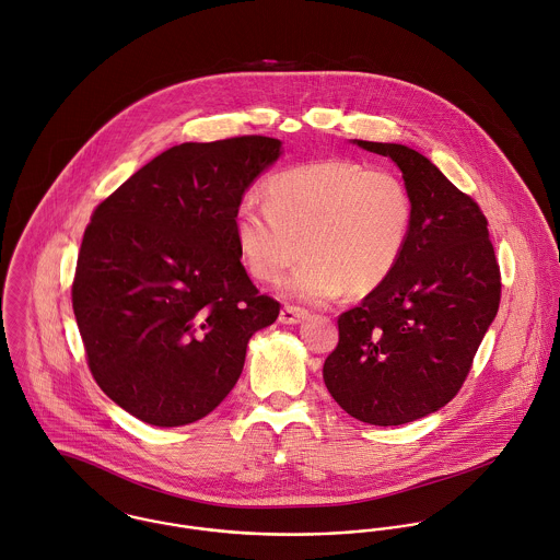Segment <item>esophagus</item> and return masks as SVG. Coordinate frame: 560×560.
Returning <instances> with one entry per match:
<instances>
[{"mask_svg": "<svg viewBox=\"0 0 560 560\" xmlns=\"http://www.w3.org/2000/svg\"><path fill=\"white\" fill-rule=\"evenodd\" d=\"M303 318H307V310L303 307H294V305H285L279 314V323L281 325H299Z\"/></svg>", "mask_w": 560, "mask_h": 560, "instance_id": "esophagus-1", "label": "esophagus"}]
</instances>
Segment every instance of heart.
<instances>
[{
  "label": "heart",
  "mask_w": 560,
  "mask_h": 560,
  "mask_svg": "<svg viewBox=\"0 0 560 560\" xmlns=\"http://www.w3.org/2000/svg\"><path fill=\"white\" fill-rule=\"evenodd\" d=\"M266 199L246 195L235 212L237 250L253 277L283 281L292 299L325 303L346 290L370 294L396 270L413 224V199L392 171L350 160L294 166L266 182Z\"/></svg>",
  "instance_id": "heart-1"
}]
</instances>
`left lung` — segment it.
I'll return each mask as SVG.
<instances>
[{
  "instance_id": "8db88e82",
  "label": "left lung",
  "mask_w": 560,
  "mask_h": 560,
  "mask_svg": "<svg viewBox=\"0 0 560 560\" xmlns=\"http://www.w3.org/2000/svg\"><path fill=\"white\" fill-rule=\"evenodd\" d=\"M354 142L402 171L413 224L392 277L337 318L323 376L348 416L398 427L458 394L500 307V266L478 203L429 158L396 142Z\"/></svg>"
}]
</instances>
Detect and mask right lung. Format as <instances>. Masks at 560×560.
<instances>
[{"instance_id":"add662e5","label":"right lung","mask_w":560,"mask_h":560,"mask_svg":"<svg viewBox=\"0 0 560 560\" xmlns=\"http://www.w3.org/2000/svg\"><path fill=\"white\" fill-rule=\"evenodd\" d=\"M281 140L184 142L97 206L78 255L73 312L93 378L153 427L212 413L237 383L246 343L279 303L248 279L235 212Z\"/></svg>"}]
</instances>
